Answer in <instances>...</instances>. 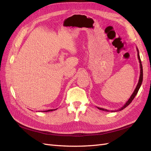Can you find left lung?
I'll list each match as a JSON object with an SVG mask.
<instances>
[{
	"instance_id": "obj_1",
	"label": "left lung",
	"mask_w": 151,
	"mask_h": 151,
	"mask_svg": "<svg viewBox=\"0 0 151 151\" xmlns=\"http://www.w3.org/2000/svg\"><path fill=\"white\" fill-rule=\"evenodd\" d=\"M137 58H138L139 62V66H140V74H139V78L138 83H137L136 88L135 89H134L133 93L132 94V95L130 96V99H129V100H128V101L123 105V106H122L121 108H119L117 110H114H114H111V111L115 112V111H121L122 110H123V109H124L127 106H129L131 103V102L133 101V99H134V97H136V95H137V92H138L139 89V88L141 87V85H142V82H143V67H142V61H141V59H140V56H139V50H138V49H137ZM97 108L99 109V110H102V111H110L108 110H106V109H104V108H99V107H97Z\"/></svg>"
}]
</instances>
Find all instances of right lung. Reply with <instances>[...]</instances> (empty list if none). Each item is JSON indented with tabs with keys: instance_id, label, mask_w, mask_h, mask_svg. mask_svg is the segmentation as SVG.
Masks as SVG:
<instances>
[{
	"instance_id": "right-lung-1",
	"label": "right lung",
	"mask_w": 151,
	"mask_h": 151,
	"mask_svg": "<svg viewBox=\"0 0 151 151\" xmlns=\"http://www.w3.org/2000/svg\"><path fill=\"white\" fill-rule=\"evenodd\" d=\"M56 109H52V110H45V111H43V112H47V111H53V110H56Z\"/></svg>"
}]
</instances>
